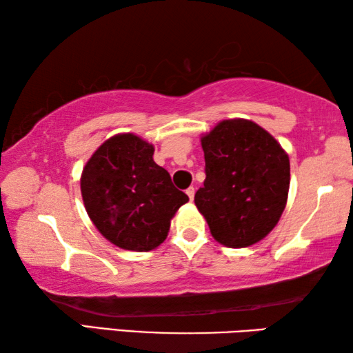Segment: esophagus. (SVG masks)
Instances as JSON below:
<instances>
[{
    "mask_svg": "<svg viewBox=\"0 0 353 353\" xmlns=\"http://www.w3.org/2000/svg\"><path fill=\"white\" fill-rule=\"evenodd\" d=\"M185 193H187V196L190 198V201H193V199H194V188H193V187L187 188V191H185Z\"/></svg>",
    "mask_w": 353,
    "mask_h": 353,
    "instance_id": "34e87169",
    "label": "esophagus"
}]
</instances>
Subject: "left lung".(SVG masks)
Instances as JSON below:
<instances>
[{"instance_id": "obj_1", "label": "left lung", "mask_w": 353, "mask_h": 353, "mask_svg": "<svg viewBox=\"0 0 353 353\" xmlns=\"http://www.w3.org/2000/svg\"><path fill=\"white\" fill-rule=\"evenodd\" d=\"M204 187L194 204L214 240L248 248L276 227L290 190V159L274 137L249 119H225L201 139Z\"/></svg>"}]
</instances>
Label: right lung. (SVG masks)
Returning a JSON list of instances; mask_svg holds the SVG:
<instances>
[{"instance_id": "obj_1", "label": "right lung", "mask_w": 353, "mask_h": 353, "mask_svg": "<svg viewBox=\"0 0 353 353\" xmlns=\"http://www.w3.org/2000/svg\"><path fill=\"white\" fill-rule=\"evenodd\" d=\"M154 146L134 134L101 145L83 166L81 193L88 216L115 246L151 250L165 241L171 218L188 196L154 162Z\"/></svg>"}]
</instances>
